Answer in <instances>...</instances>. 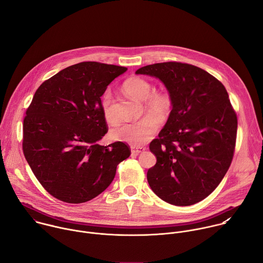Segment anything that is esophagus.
Wrapping results in <instances>:
<instances>
[{"mask_svg": "<svg viewBox=\"0 0 263 263\" xmlns=\"http://www.w3.org/2000/svg\"><path fill=\"white\" fill-rule=\"evenodd\" d=\"M144 147H142V146H135V145H131V153L132 154H139V153H141V152H143L144 151Z\"/></svg>", "mask_w": 263, "mask_h": 263, "instance_id": "1", "label": "esophagus"}]
</instances>
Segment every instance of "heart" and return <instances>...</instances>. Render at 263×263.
<instances>
[{
	"label": "heart",
	"mask_w": 263,
	"mask_h": 263,
	"mask_svg": "<svg viewBox=\"0 0 263 263\" xmlns=\"http://www.w3.org/2000/svg\"><path fill=\"white\" fill-rule=\"evenodd\" d=\"M123 89L130 98L143 102V109L149 116L143 119L123 124L111 131L112 139L140 145L149 140L160 126V121H165L172 112L173 102L171 97L164 92H155L153 85L148 81L134 77L125 81ZM104 119L108 124H116L118 118L112 108V97L106 91L101 101Z\"/></svg>",
	"instance_id": "1"
}]
</instances>
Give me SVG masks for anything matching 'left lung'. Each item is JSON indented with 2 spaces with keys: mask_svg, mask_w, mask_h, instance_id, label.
<instances>
[{
  "mask_svg": "<svg viewBox=\"0 0 263 263\" xmlns=\"http://www.w3.org/2000/svg\"><path fill=\"white\" fill-rule=\"evenodd\" d=\"M135 73L158 78L173 102L159 137L149 143L157 158L146 174L149 187L176 206L204 200L234 154L237 118L226 88L206 70L181 62L146 65Z\"/></svg>",
  "mask_w": 263,
  "mask_h": 263,
  "instance_id": "left-lung-1",
  "label": "left lung"
}]
</instances>
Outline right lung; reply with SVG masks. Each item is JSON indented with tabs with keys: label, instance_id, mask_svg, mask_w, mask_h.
<instances>
[{
	"label": "right lung",
	"instance_id": "obj_1",
	"mask_svg": "<svg viewBox=\"0 0 263 263\" xmlns=\"http://www.w3.org/2000/svg\"><path fill=\"white\" fill-rule=\"evenodd\" d=\"M127 67L95 61L70 65L36 90L23 125V151L33 174L54 198L87 202L115 179L129 146L98 141L108 128L101 97Z\"/></svg>",
	"mask_w": 263,
	"mask_h": 263
}]
</instances>
